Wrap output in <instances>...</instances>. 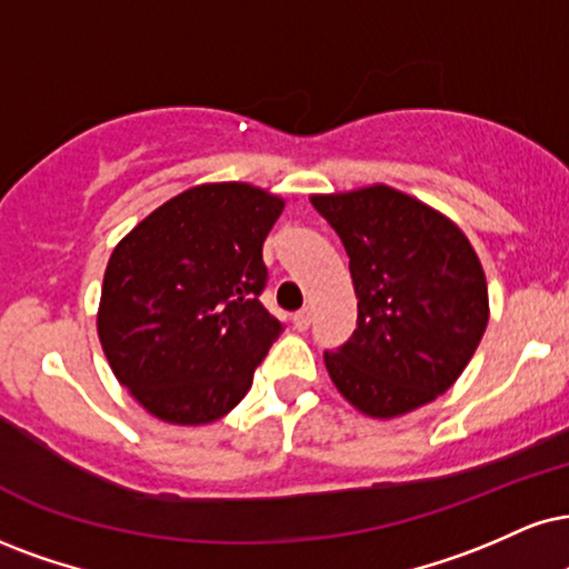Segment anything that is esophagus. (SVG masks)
<instances>
[{
    "mask_svg": "<svg viewBox=\"0 0 569 569\" xmlns=\"http://www.w3.org/2000/svg\"><path fill=\"white\" fill-rule=\"evenodd\" d=\"M292 325H296L300 332H306V329L311 327V308H300L296 317H292Z\"/></svg>",
    "mask_w": 569,
    "mask_h": 569,
    "instance_id": "1",
    "label": "esophagus"
}]
</instances>
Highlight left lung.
I'll use <instances>...</instances> for the list:
<instances>
[{"mask_svg": "<svg viewBox=\"0 0 569 569\" xmlns=\"http://www.w3.org/2000/svg\"><path fill=\"white\" fill-rule=\"evenodd\" d=\"M350 258L359 319L327 350L335 388L356 409L390 419L459 380L488 325V284L465 231L425 202L375 184L313 194Z\"/></svg>", "mask_w": 569, "mask_h": 569, "instance_id": "8db88e82", "label": "left lung"}]
</instances>
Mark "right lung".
I'll return each instance as SVG.
<instances>
[{"instance_id":"1","label":"right lung","mask_w":569,"mask_h":569,"mask_svg":"<svg viewBox=\"0 0 569 569\" xmlns=\"http://www.w3.org/2000/svg\"><path fill=\"white\" fill-rule=\"evenodd\" d=\"M282 208L242 181L200 184L116 244L97 332L118 382L152 417L208 425L250 390L284 329L261 303L263 240Z\"/></svg>"}]
</instances>
